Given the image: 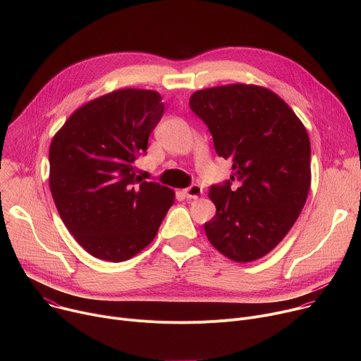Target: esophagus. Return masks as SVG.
Returning a JSON list of instances; mask_svg holds the SVG:
<instances>
[{
	"instance_id": "esophagus-1",
	"label": "esophagus",
	"mask_w": 361,
	"mask_h": 361,
	"mask_svg": "<svg viewBox=\"0 0 361 361\" xmlns=\"http://www.w3.org/2000/svg\"><path fill=\"white\" fill-rule=\"evenodd\" d=\"M183 192L187 198H198L200 195H202V187L198 184H192L191 187L185 188Z\"/></svg>"
}]
</instances>
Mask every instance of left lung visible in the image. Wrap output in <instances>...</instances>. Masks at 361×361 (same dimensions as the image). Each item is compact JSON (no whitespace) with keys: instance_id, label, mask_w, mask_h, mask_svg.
<instances>
[{"instance_id":"left-lung-1","label":"left lung","mask_w":361,"mask_h":361,"mask_svg":"<svg viewBox=\"0 0 361 361\" xmlns=\"http://www.w3.org/2000/svg\"><path fill=\"white\" fill-rule=\"evenodd\" d=\"M190 109L209 127L219 156L233 164L230 181L210 188L217 212L205 234L235 263L259 260L305 204L312 183L307 130L283 98L254 84L195 91Z\"/></svg>"}]
</instances>
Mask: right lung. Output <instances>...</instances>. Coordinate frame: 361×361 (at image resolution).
I'll return each instance as SVG.
<instances>
[{
  "mask_svg": "<svg viewBox=\"0 0 361 361\" xmlns=\"http://www.w3.org/2000/svg\"><path fill=\"white\" fill-rule=\"evenodd\" d=\"M164 113L152 90L121 88L77 109L49 145V190L59 214L91 255L126 262L156 237L171 188L141 181L134 161Z\"/></svg>",
  "mask_w": 361,
  "mask_h": 361,
  "instance_id": "obj_1",
  "label": "right lung"
}]
</instances>
